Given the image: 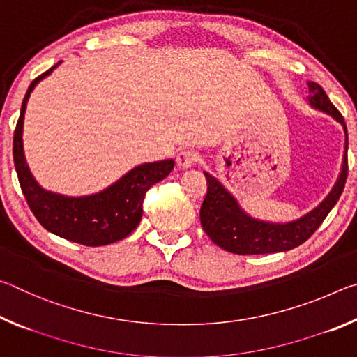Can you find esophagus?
Masks as SVG:
<instances>
[{"instance_id": "esophagus-1", "label": "esophagus", "mask_w": 357, "mask_h": 357, "mask_svg": "<svg viewBox=\"0 0 357 357\" xmlns=\"http://www.w3.org/2000/svg\"><path fill=\"white\" fill-rule=\"evenodd\" d=\"M197 162V155L192 151H181L176 155V165L181 170H187V168H192L193 164Z\"/></svg>"}]
</instances>
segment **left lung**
<instances>
[{
	"instance_id": "8db88e82",
	"label": "left lung",
	"mask_w": 357,
	"mask_h": 357,
	"mask_svg": "<svg viewBox=\"0 0 357 357\" xmlns=\"http://www.w3.org/2000/svg\"><path fill=\"white\" fill-rule=\"evenodd\" d=\"M309 91L312 93L309 104L317 110L331 114L345 130V154H343L342 172L338 174L335 185L332 187L329 195L319 203V206L310 211L309 214L293 222L274 223L259 220L247 214L220 181L204 172L208 192L200 209V220L204 233L223 250L238 253V255H263V253L291 250L305 243L317 231L340 198L348 176V134L345 121L318 83L309 82Z\"/></svg>"
}]
</instances>
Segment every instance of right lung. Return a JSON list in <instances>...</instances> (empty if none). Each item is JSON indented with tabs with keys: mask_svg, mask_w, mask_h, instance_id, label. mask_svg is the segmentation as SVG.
<instances>
[{
	"mask_svg": "<svg viewBox=\"0 0 357 357\" xmlns=\"http://www.w3.org/2000/svg\"><path fill=\"white\" fill-rule=\"evenodd\" d=\"M58 64L29 84L20 118L17 121L12 154L22 192L40 225L56 236L88 247L116 243L129 236L138 227L143 215L144 195L149 187L170 174L174 160L167 159L138 165L107 189L86 197H66L42 189L29 172L23 154V118L36 84L50 75Z\"/></svg>",
	"mask_w": 357,
	"mask_h": 357,
	"instance_id": "1",
	"label": "right lung"
}]
</instances>
